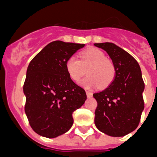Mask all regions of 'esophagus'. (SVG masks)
<instances>
[{
	"instance_id": "esophagus-1",
	"label": "esophagus",
	"mask_w": 157,
	"mask_h": 157,
	"mask_svg": "<svg viewBox=\"0 0 157 157\" xmlns=\"http://www.w3.org/2000/svg\"><path fill=\"white\" fill-rule=\"evenodd\" d=\"M86 96H87V98H91V97H92V93L90 92V91H87V90H86Z\"/></svg>"
}]
</instances>
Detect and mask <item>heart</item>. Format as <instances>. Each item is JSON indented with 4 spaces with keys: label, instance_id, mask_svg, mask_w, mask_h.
Instances as JSON below:
<instances>
[{
    "label": "heart",
    "instance_id": "heart-1",
    "mask_svg": "<svg viewBox=\"0 0 157 157\" xmlns=\"http://www.w3.org/2000/svg\"><path fill=\"white\" fill-rule=\"evenodd\" d=\"M66 70L70 78L75 82L78 81L86 71L88 76L81 80L79 84L87 89L97 86L99 88L107 87L116 75V67L113 63L97 49L82 53L79 59L75 56L70 57L66 62Z\"/></svg>",
    "mask_w": 157,
    "mask_h": 157
}]
</instances>
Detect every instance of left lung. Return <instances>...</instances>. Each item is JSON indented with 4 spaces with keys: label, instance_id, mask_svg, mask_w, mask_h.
<instances>
[{
    "label": "left lung",
    "instance_id": "1",
    "mask_svg": "<svg viewBox=\"0 0 157 157\" xmlns=\"http://www.w3.org/2000/svg\"><path fill=\"white\" fill-rule=\"evenodd\" d=\"M94 45L107 53L116 67L113 82L105 90L93 94L98 103L94 124L107 136H124L138 127L144 108L140 67L131 54L116 44Z\"/></svg>",
    "mask_w": 157,
    "mask_h": 157
}]
</instances>
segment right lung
I'll return each instance as SVG.
<instances>
[{"mask_svg":"<svg viewBox=\"0 0 157 157\" xmlns=\"http://www.w3.org/2000/svg\"><path fill=\"white\" fill-rule=\"evenodd\" d=\"M84 44L54 41L29 63L23 91L25 111L37 134L55 138L70 130L72 114L84 104L85 90L72 81L66 62Z\"/></svg>","mask_w":157,"mask_h":157,"instance_id":"obj_1","label":"right lung"}]
</instances>
